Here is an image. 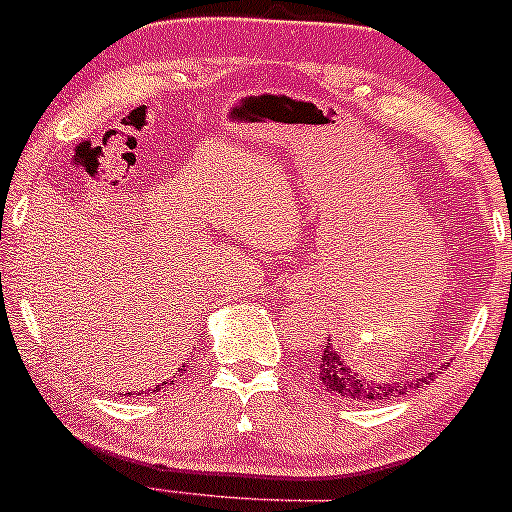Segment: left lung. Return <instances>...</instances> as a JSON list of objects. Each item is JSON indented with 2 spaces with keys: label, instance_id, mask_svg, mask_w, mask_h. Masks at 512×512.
Masks as SVG:
<instances>
[{
  "label": "left lung",
  "instance_id": "left-lung-1",
  "mask_svg": "<svg viewBox=\"0 0 512 512\" xmlns=\"http://www.w3.org/2000/svg\"><path fill=\"white\" fill-rule=\"evenodd\" d=\"M449 365H444V370ZM318 374L323 379L325 389L330 394H335L337 399H347V402L355 404H370V402H382V399L389 397H399V394H407V389H416L424 377H419L416 382H407V384H374L365 374H360L355 367H350V362L342 360L340 355L335 352L333 342H328L320 355L318 362Z\"/></svg>",
  "mask_w": 512,
  "mask_h": 512
}]
</instances>
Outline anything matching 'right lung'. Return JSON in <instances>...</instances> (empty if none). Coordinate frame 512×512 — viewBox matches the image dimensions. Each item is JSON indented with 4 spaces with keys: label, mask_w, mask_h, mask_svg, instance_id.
<instances>
[{
    "label": "right lung",
    "mask_w": 512,
    "mask_h": 512,
    "mask_svg": "<svg viewBox=\"0 0 512 512\" xmlns=\"http://www.w3.org/2000/svg\"><path fill=\"white\" fill-rule=\"evenodd\" d=\"M167 384H172V382H162V384H157V387H152V389H147V392H160V389H165Z\"/></svg>",
    "instance_id": "obj_1"
}]
</instances>
